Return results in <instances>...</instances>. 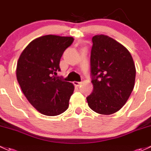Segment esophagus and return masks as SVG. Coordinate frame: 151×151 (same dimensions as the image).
Here are the masks:
<instances>
[{
	"label": "esophagus",
	"mask_w": 151,
	"mask_h": 151,
	"mask_svg": "<svg viewBox=\"0 0 151 151\" xmlns=\"http://www.w3.org/2000/svg\"><path fill=\"white\" fill-rule=\"evenodd\" d=\"M73 84H74V85L75 86V87H79V86L82 84V82H73Z\"/></svg>",
	"instance_id": "obj_1"
}]
</instances>
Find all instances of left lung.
Wrapping results in <instances>:
<instances>
[{"mask_svg": "<svg viewBox=\"0 0 151 151\" xmlns=\"http://www.w3.org/2000/svg\"><path fill=\"white\" fill-rule=\"evenodd\" d=\"M90 56L93 92L87 97L97 113L111 115L126 103L135 80V64L126 48L106 35L92 37Z\"/></svg>", "mask_w": 151, "mask_h": 151, "instance_id": "1", "label": "left lung"}]
</instances>
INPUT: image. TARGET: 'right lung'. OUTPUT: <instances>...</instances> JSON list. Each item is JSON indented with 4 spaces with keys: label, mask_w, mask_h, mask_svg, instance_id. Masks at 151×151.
I'll return each mask as SVG.
<instances>
[{
    "label": "right lung",
    "mask_w": 151,
    "mask_h": 151,
    "mask_svg": "<svg viewBox=\"0 0 151 151\" xmlns=\"http://www.w3.org/2000/svg\"><path fill=\"white\" fill-rule=\"evenodd\" d=\"M73 41L71 36H41L29 43L18 60L16 77L21 90L44 115H60L69 107L74 85L53 74L60 71L61 57Z\"/></svg>",
    "instance_id": "add662e5"
}]
</instances>
